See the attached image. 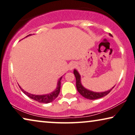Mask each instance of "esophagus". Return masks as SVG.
Instances as JSON below:
<instances>
[{
    "label": "esophagus",
    "instance_id": "esophagus-1",
    "mask_svg": "<svg viewBox=\"0 0 135 135\" xmlns=\"http://www.w3.org/2000/svg\"><path fill=\"white\" fill-rule=\"evenodd\" d=\"M76 66V63H75V62H71V63L70 64V65H69L70 70L73 69L74 68H75Z\"/></svg>",
    "mask_w": 135,
    "mask_h": 135
}]
</instances>
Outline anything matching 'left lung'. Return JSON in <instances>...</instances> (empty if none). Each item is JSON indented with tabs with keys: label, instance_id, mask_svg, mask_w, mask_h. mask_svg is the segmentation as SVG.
Instances as JSON below:
<instances>
[{
	"label": "left lung",
	"instance_id": "left-lung-1",
	"mask_svg": "<svg viewBox=\"0 0 135 135\" xmlns=\"http://www.w3.org/2000/svg\"><path fill=\"white\" fill-rule=\"evenodd\" d=\"M110 35H111V34H109ZM74 75L75 76L76 78V86L77 90L78 91V92L83 97H84V98H87V99L89 100H95L98 99V98L103 97L106 95L109 94V93L111 92L112 89H113L114 86L113 88L110 89L109 90L106 91V92H92V91L87 90L86 88H84V87L83 86V85L81 84V76L79 75L78 72L77 71V70H74Z\"/></svg>",
	"mask_w": 135,
	"mask_h": 135
}]
</instances>
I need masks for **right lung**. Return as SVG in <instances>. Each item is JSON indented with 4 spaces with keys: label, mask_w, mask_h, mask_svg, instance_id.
<instances>
[{
    "label": "right lung",
    "mask_w": 135,
    "mask_h": 135,
    "mask_svg": "<svg viewBox=\"0 0 135 135\" xmlns=\"http://www.w3.org/2000/svg\"><path fill=\"white\" fill-rule=\"evenodd\" d=\"M29 35H30V34L29 35H27V36H29ZM62 78V77L60 78V79L58 81L57 87L56 90H55L54 92H51L49 94L41 95H33V94H29V93L26 92V91L24 90L23 89H22L20 86V87L21 90L22 92H23L24 94H25L26 95L29 97V98H32V99L35 100V101H37L38 102H39V103H50V102H52L53 100L56 99V98L57 97L58 95L59 94V92H60V84H61V83H60V81H61Z\"/></svg>",
    "instance_id": "obj_1"
}]
</instances>
